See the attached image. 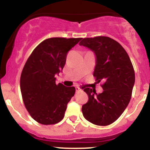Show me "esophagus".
<instances>
[{"instance_id":"esophagus-1","label":"esophagus","mask_w":150,"mask_h":150,"mask_svg":"<svg viewBox=\"0 0 150 150\" xmlns=\"http://www.w3.org/2000/svg\"><path fill=\"white\" fill-rule=\"evenodd\" d=\"M75 91H76V92H80V91H81V89L79 87H75Z\"/></svg>"}]
</instances>
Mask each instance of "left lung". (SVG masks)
Masks as SVG:
<instances>
[{"label":"left lung","mask_w":150,"mask_h":150,"mask_svg":"<svg viewBox=\"0 0 150 150\" xmlns=\"http://www.w3.org/2000/svg\"><path fill=\"white\" fill-rule=\"evenodd\" d=\"M79 44L94 52L96 65L93 75L98 82H104L100 94L84 89L89 100L82 106V114L94 125H110L119 118L131 99L135 85L132 63L123 46L111 38H85Z\"/></svg>","instance_id":"1"}]
</instances>
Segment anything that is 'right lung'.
Here are the masks:
<instances>
[{
  "mask_svg": "<svg viewBox=\"0 0 150 150\" xmlns=\"http://www.w3.org/2000/svg\"><path fill=\"white\" fill-rule=\"evenodd\" d=\"M81 39H46L34 49L26 62L20 77L22 99L30 116L41 124H55L64 117L75 88L56 85V75L64 68L67 53Z\"/></svg>",
  "mask_w": 150,
  "mask_h": 150,
  "instance_id": "add662e5",
  "label": "right lung"
}]
</instances>
